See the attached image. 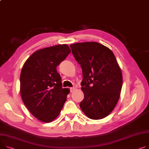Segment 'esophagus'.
<instances>
[{
	"mask_svg": "<svg viewBox=\"0 0 149 149\" xmlns=\"http://www.w3.org/2000/svg\"><path fill=\"white\" fill-rule=\"evenodd\" d=\"M75 91V88L74 87H71L70 88V91L71 92H73Z\"/></svg>",
	"mask_w": 149,
	"mask_h": 149,
	"instance_id": "esophagus-1",
	"label": "esophagus"
}]
</instances>
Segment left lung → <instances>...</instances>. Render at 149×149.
Instances as JSON below:
<instances>
[{
    "mask_svg": "<svg viewBox=\"0 0 149 149\" xmlns=\"http://www.w3.org/2000/svg\"><path fill=\"white\" fill-rule=\"evenodd\" d=\"M83 72L81 90L84 99L81 110L87 117L99 120L110 114L115 108L122 90L121 69L110 48L96 42L70 45Z\"/></svg>",
    "mask_w": 149,
    "mask_h": 149,
    "instance_id": "left-lung-1",
    "label": "left lung"
}]
</instances>
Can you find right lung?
<instances>
[{
	"label": "right lung",
	"mask_w": 149,
	"mask_h": 149,
	"mask_svg": "<svg viewBox=\"0 0 149 149\" xmlns=\"http://www.w3.org/2000/svg\"><path fill=\"white\" fill-rule=\"evenodd\" d=\"M71 53L66 44L38 49L25 62L20 74L22 101L31 113L42 122L54 120L60 114L69 88H62L57 66Z\"/></svg>",
	"instance_id": "right-lung-1"
}]
</instances>
